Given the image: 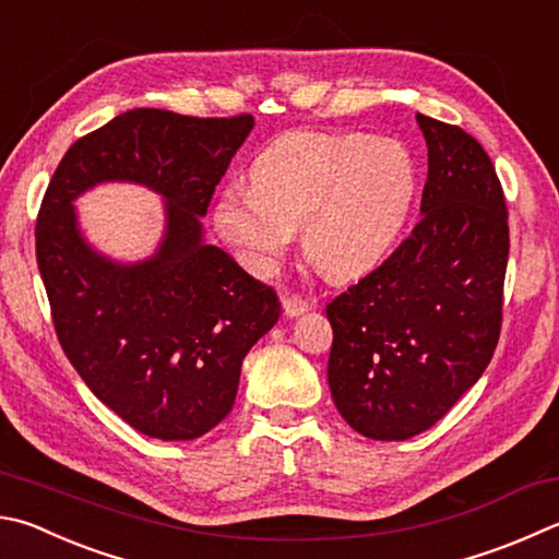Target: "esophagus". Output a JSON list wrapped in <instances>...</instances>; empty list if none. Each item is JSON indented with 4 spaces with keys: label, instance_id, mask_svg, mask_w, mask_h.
Returning <instances> with one entry per match:
<instances>
[{
    "label": "esophagus",
    "instance_id": "esophagus-1",
    "mask_svg": "<svg viewBox=\"0 0 559 559\" xmlns=\"http://www.w3.org/2000/svg\"><path fill=\"white\" fill-rule=\"evenodd\" d=\"M308 310H310L308 300H302V298H298V296L283 298V314H286V318H298V314L308 312Z\"/></svg>",
    "mask_w": 559,
    "mask_h": 559
}]
</instances>
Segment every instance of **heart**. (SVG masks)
Masks as SVG:
<instances>
[{"label": "heart", "instance_id": "b5f03b06", "mask_svg": "<svg viewBox=\"0 0 559 559\" xmlns=\"http://www.w3.org/2000/svg\"><path fill=\"white\" fill-rule=\"evenodd\" d=\"M251 190L229 186L215 227L249 269L273 273L302 227L306 257L324 276L373 271L399 245L418 195V168L401 141L288 131L251 166Z\"/></svg>", "mask_w": 559, "mask_h": 559}]
</instances>
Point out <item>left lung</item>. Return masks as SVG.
Masks as SVG:
<instances>
[{"mask_svg": "<svg viewBox=\"0 0 559 559\" xmlns=\"http://www.w3.org/2000/svg\"><path fill=\"white\" fill-rule=\"evenodd\" d=\"M428 144L420 222L328 306V381L364 438L432 428L489 367L501 332L509 212L491 158L464 129L415 115Z\"/></svg>", "mask_w": 559, "mask_h": 559, "instance_id": "1", "label": "left lung"}]
</instances>
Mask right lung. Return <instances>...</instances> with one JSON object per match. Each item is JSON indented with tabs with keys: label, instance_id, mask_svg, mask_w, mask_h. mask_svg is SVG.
Segmentation results:
<instances>
[{
	"label": "right lung",
	"instance_id": "1",
	"mask_svg": "<svg viewBox=\"0 0 559 559\" xmlns=\"http://www.w3.org/2000/svg\"><path fill=\"white\" fill-rule=\"evenodd\" d=\"M253 129L251 115L131 109L78 139L36 219V261L60 347L107 408L156 440H195L229 415L241 361L276 324L281 300L219 247L200 217ZM164 194L154 258L111 262L76 227L72 200L97 181Z\"/></svg>",
	"mask_w": 559,
	"mask_h": 559
}]
</instances>
